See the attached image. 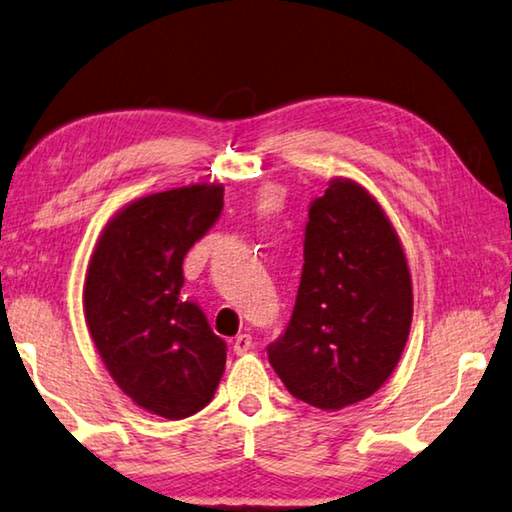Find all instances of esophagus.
<instances>
[{"mask_svg": "<svg viewBox=\"0 0 512 512\" xmlns=\"http://www.w3.org/2000/svg\"><path fill=\"white\" fill-rule=\"evenodd\" d=\"M232 348H234V353H237V355H246L250 348H253V337H250V335H239L237 339H234Z\"/></svg>", "mask_w": 512, "mask_h": 512, "instance_id": "34e87169", "label": "esophagus"}]
</instances>
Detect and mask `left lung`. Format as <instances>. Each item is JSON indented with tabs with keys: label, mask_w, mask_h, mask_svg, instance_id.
Returning <instances> with one entry per match:
<instances>
[{
	"label": "left lung",
	"mask_w": 512,
	"mask_h": 512,
	"mask_svg": "<svg viewBox=\"0 0 512 512\" xmlns=\"http://www.w3.org/2000/svg\"><path fill=\"white\" fill-rule=\"evenodd\" d=\"M412 275L392 221L351 177L310 207L296 307L271 367L296 399L342 410L376 394L412 323Z\"/></svg>",
	"instance_id": "obj_1"
}]
</instances>
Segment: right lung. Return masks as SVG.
Instances as JSON below:
<instances>
[{"mask_svg":"<svg viewBox=\"0 0 512 512\" xmlns=\"http://www.w3.org/2000/svg\"><path fill=\"white\" fill-rule=\"evenodd\" d=\"M221 184L141 196L102 227L84 278V316L113 383L150 415L184 419L214 399L225 342L180 294L189 248L216 223Z\"/></svg>","mask_w":512,"mask_h":512,"instance_id":"add662e5","label":"right lung"}]
</instances>
